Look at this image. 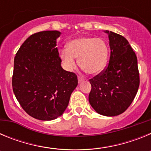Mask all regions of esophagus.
Instances as JSON below:
<instances>
[{
	"instance_id": "obj_1",
	"label": "esophagus",
	"mask_w": 151,
	"mask_h": 151,
	"mask_svg": "<svg viewBox=\"0 0 151 151\" xmlns=\"http://www.w3.org/2000/svg\"><path fill=\"white\" fill-rule=\"evenodd\" d=\"M78 82H83L84 81V78H82V77H80V76H78Z\"/></svg>"
}]
</instances>
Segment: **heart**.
I'll list each match as a JSON object with an SVG mask.
<instances>
[{
	"label": "heart",
	"instance_id": "heart-1",
	"mask_svg": "<svg viewBox=\"0 0 151 151\" xmlns=\"http://www.w3.org/2000/svg\"><path fill=\"white\" fill-rule=\"evenodd\" d=\"M60 57L66 69L72 70L78 65L90 75H97L106 68L109 57V47L106 41L94 37H79L68 43L66 50L60 51Z\"/></svg>",
	"mask_w": 151,
	"mask_h": 151
}]
</instances>
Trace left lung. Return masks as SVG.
<instances>
[{
    "instance_id": "8db88e82",
    "label": "left lung",
    "mask_w": 151,
    "mask_h": 151,
    "mask_svg": "<svg viewBox=\"0 0 151 151\" xmlns=\"http://www.w3.org/2000/svg\"><path fill=\"white\" fill-rule=\"evenodd\" d=\"M104 32L110 41V61L104 72L89 80L88 100L97 113L115 116L127 110L138 92V60L123 36L107 30Z\"/></svg>"
}]
</instances>
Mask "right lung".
I'll return each mask as SVG.
<instances>
[{
  "label": "right lung",
  "instance_id": "obj_1",
  "mask_svg": "<svg viewBox=\"0 0 151 151\" xmlns=\"http://www.w3.org/2000/svg\"><path fill=\"white\" fill-rule=\"evenodd\" d=\"M60 35L58 31L32 35L14 58V94L22 109L39 120H53L60 116L78 85L76 75L61 66L56 47Z\"/></svg>",
  "mask_w": 151,
  "mask_h": 151
}]
</instances>
